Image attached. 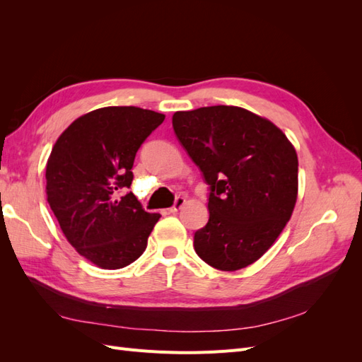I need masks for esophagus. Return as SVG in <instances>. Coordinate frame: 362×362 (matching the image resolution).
Segmentation results:
<instances>
[{
	"mask_svg": "<svg viewBox=\"0 0 362 362\" xmlns=\"http://www.w3.org/2000/svg\"><path fill=\"white\" fill-rule=\"evenodd\" d=\"M184 204H185V198H182V196H177L169 211H170V213H177L178 210H181V206H182Z\"/></svg>",
	"mask_w": 362,
	"mask_h": 362,
	"instance_id": "1",
	"label": "esophagus"
}]
</instances>
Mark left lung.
<instances>
[{
    "instance_id": "8db88e82",
    "label": "left lung",
    "mask_w": 362,
    "mask_h": 362,
    "mask_svg": "<svg viewBox=\"0 0 362 362\" xmlns=\"http://www.w3.org/2000/svg\"><path fill=\"white\" fill-rule=\"evenodd\" d=\"M173 131L210 187L194 250L223 272L247 267L286 228L298 199V154L270 120L234 105L177 112Z\"/></svg>"
}]
</instances>
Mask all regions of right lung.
<instances>
[{"label": "right lung", "instance_id": "right-lung-1", "mask_svg": "<svg viewBox=\"0 0 362 362\" xmlns=\"http://www.w3.org/2000/svg\"><path fill=\"white\" fill-rule=\"evenodd\" d=\"M164 115L104 107L63 131L47 163L48 204L68 242L101 269H122L144 254L158 213L120 190L133 182L139 148Z\"/></svg>", "mask_w": 362, "mask_h": 362}]
</instances>
